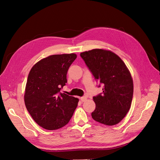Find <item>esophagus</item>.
<instances>
[{"label": "esophagus", "mask_w": 160, "mask_h": 160, "mask_svg": "<svg viewBox=\"0 0 160 160\" xmlns=\"http://www.w3.org/2000/svg\"><path fill=\"white\" fill-rule=\"evenodd\" d=\"M87 99H88V98H87L86 96L81 97V101H82V102H84V101H87Z\"/></svg>", "instance_id": "obj_1"}]
</instances>
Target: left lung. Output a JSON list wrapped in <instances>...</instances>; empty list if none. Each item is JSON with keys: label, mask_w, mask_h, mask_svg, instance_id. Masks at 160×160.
<instances>
[{"label": "left lung", "mask_w": 160, "mask_h": 160, "mask_svg": "<svg viewBox=\"0 0 160 160\" xmlns=\"http://www.w3.org/2000/svg\"><path fill=\"white\" fill-rule=\"evenodd\" d=\"M95 79L103 84V93L93 99L95 109L91 116L106 125L119 123L132 104L133 83L132 75L121 58L111 51L95 49L80 54Z\"/></svg>", "instance_id": "8db88e82"}]
</instances>
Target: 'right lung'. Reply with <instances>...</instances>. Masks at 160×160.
Masks as SVG:
<instances>
[{
  "label": "right lung",
  "mask_w": 160,
  "mask_h": 160,
  "mask_svg": "<svg viewBox=\"0 0 160 160\" xmlns=\"http://www.w3.org/2000/svg\"><path fill=\"white\" fill-rule=\"evenodd\" d=\"M76 58L75 53L51 55L37 62L29 72L25 103L34 121L44 129L65 126L77 107L79 99L60 92L67 83V71Z\"/></svg>",
  "instance_id": "1"
}]
</instances>
